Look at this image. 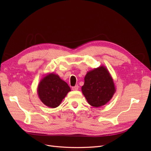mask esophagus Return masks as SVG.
<instances>
[{"label": "esophagus", "instance_id": "obj_1", "mask_svg": "<svg viewBox=\"0 0 151 151\" xmlns=\"http://www.w3.org/2000/svg\"><path fill=\"white\" fill-rule=\"evenodd\" d=\"M79 88V86H73L72 87V90L73 91H77Z\"/></svg>", "mask_w": 151, "mask_h": 151}]
</instances>
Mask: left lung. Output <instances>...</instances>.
<instances>
[{
  "mask_svg": "<svg viewBox=\"0 0 151 151\" xmlns=\"http://www.w3.org/2000/svg\"><path fill=\"white\" fill-rule=\"evenodd\" d=\"M81 90L89 105L96 108L105 105L116 91L113 79L104 66L88 72Z\"/></svg>",
  "mask_w": 151,
  "mask_h": 151,
  "instance_id": "8db88e82",
  "label": "left lung"
}]
</instances>
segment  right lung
<instances>
[{"instance_id": "obj_1", "label": "right lung", "mask_w": 151, "mask_h": 151, "mask_svg": "<svg viewBox=\"0 0 151 151\" xmlns=\"http://www.w3.org/2000/svg\"><path fill=\"white\" fill-rule=\"evenodd\" d=\"M70 90L67 83L62 80L58 75L51 73L40 83L38 94L46 106L54 108L59 106Z\"/></svg>"}]
</instances>
